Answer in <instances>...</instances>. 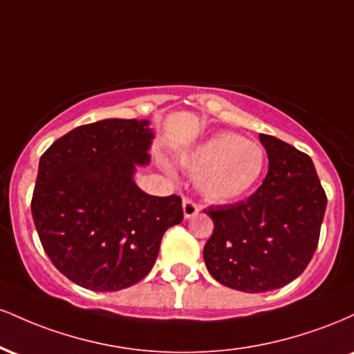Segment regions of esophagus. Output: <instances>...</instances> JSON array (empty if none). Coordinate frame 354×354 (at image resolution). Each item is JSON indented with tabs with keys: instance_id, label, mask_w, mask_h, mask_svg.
I'll return each instance as SVG.
<instances>
[{
	"instance_id": "obj_1",
	"label": "esophagus",
	"mask_w": 354,
	"mask_h": 354,
	"mask_svg": "<svg viewBox=\"0 0 354 354\" xmlns=\"http://www.w3.org/2000/svg\"><path fill=\"white\" fill-rule=\"evenodd\" d=\"M198 211H200V208H198L193 201L188 200V198H185V200H183V214H185L186 219L193 218L194 214H198Z\"/></svg>"
}]
</instances>
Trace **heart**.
Returning a JSON list of instances; mask_svg holds the SVG:
<instances>
[{
  "instance_id": "b5f03b06",
  "label": "heart",
  "mask_w": 354,
  "mask_h": 354,
  "mask_svg": "<svg viewBox=\"0 0 354 354\" xmlns=\"http://www.w3.org/2000/svg\"><path fill=\"white\" fill-rule=\"evenodd\" d=\"M205 200L230 203L246 196L266 165L265 148L236 133H216L180 154Z\"/></svg>"
}]
</instances>
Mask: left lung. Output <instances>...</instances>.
I'll use <instances>...</instances> for the list:
<instances>
[{
  "instance_id": "1",
  "label": "left lung",
  "mask_w": 354,
  "mask_h": 354,
  "mask_svg": "<svg viewBox=\"0 0 354 354\" xmlns=\"http://www.w3.org/2000/svg\"><path fill=\"white\" fill-rule=\"evenodd\" d=\"M268 174L248 200L209 206L214 230L203 250L216 281L245 293L283 288L306 270L319 239L326 194L308 154L259 135Z\"/></svg>"
}]
</instances>
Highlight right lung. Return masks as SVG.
<instances>
[{"mask_svg":"<svg viewBox=\"0 0 354 354\" xmlns=\"http://www.w3.org/2000/svg\"><path fill=\"white\" fill-rule=\"evenodd\" d=\"M149 120L109 118L71 129L39 160L31 213L48 258L91 291H120L151 271L165 231L183 221L181 198L135 181L151 161Z\"/></svg>","mask_w":354,"mask_h":354,"instance_id":"add662e5","label":"right lung"}]
</instances>
